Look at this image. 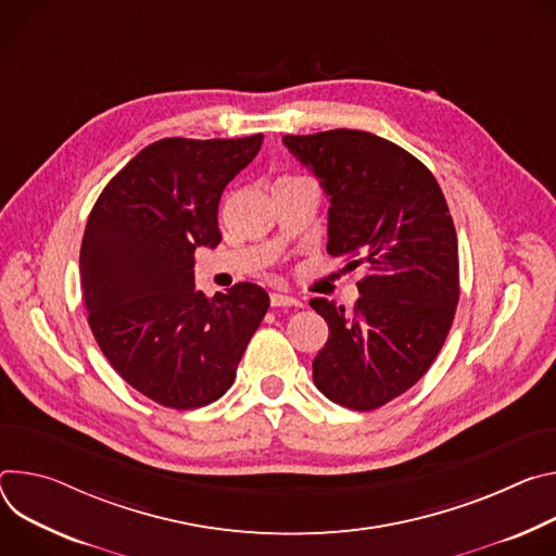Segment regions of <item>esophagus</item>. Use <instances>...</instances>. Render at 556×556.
<instances>
[{"label":"esophagus","mask_w":556,"mask_h":556,"mask_svg":"<svg viewBox=\"0 0 556 556\" xmlns=\"http://www.w3.org/2000/svg\"><path fill=\"white\" fill-rule=\"evenodd\" d=\"M271 306H302V302L285 293H271Z\"/></svg>","instance_id":"1"}]
</instances>
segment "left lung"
<instances>
[{"instance_id": "obj_1", "label": "left lung", "mask_w": 556, "mask_h": 556, "mask_svg": "<svg viewBox=\"0 0 556 556\" xmlns=\"http://www.w3.org/2000/svg\"><path fill=\"white\" fill-rule=\"evenodd\" d=\"M282 143L329 197L327 252L368 271L351 314L327 298L309 302L329 325L314 384L340 406L380 408L428 371L455 318L459 256L446 199L421 161L371 132Z\"/></svg>"}]
</instances>
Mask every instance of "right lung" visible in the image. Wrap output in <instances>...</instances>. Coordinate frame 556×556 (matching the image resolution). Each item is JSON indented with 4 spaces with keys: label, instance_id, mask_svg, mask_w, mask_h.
<instances>
[{
    "label": "right lung",
    "instance_id": "obj_1",
    "mask_svg": "<svg viewBox=\"0 0 556 556\" xmlns=\"http://www.w3.org/2000/svg\"><path fill=\"white\" fill-rule=\"evenodd\" d=\"M263 135L161 139L103 188L81 242L88 325L114 371L161 406L216 402L269 309L238 282L212 300L194 289L197 247L220 242L225 185L254 161Z\"/></svg>",
    "mask_w": 556,
    "mask_h": 556
}]
</instances>
